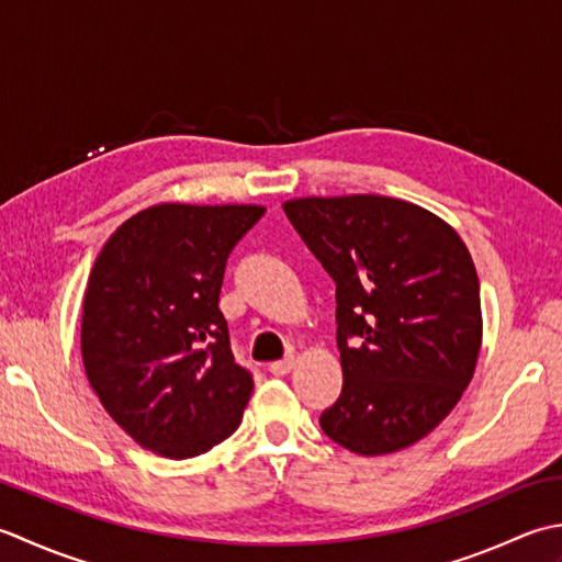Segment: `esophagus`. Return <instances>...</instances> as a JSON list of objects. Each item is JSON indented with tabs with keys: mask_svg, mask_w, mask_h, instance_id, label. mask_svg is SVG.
Here are the masks:
<instances>
[{
	"mask_svg": "<svg viewBox=\"0 0 562 562\" xmlns=\"http://www.w3.org/2000/svg\"><path fill=\"white\" fill-rule=\"evenodd\" d=\"M293 366H295V357H293V353H289V357L273 361V363L269 366V371H271L273 375H285V373H289V371L293 369Z\"/></svg>",
	"mask_w": 562,
	"mask_h": 562,
	"instance_id": "obj_1",
	"label": "esophagus"
}]
</instances>
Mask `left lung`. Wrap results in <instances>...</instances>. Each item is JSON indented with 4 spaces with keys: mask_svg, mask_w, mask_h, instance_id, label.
Instances as JSON below:
<instances>
[{
    "mask_svg": "<svg viewBox=\"0 0 562 562\" xmlns=\"http://www.w3.org/2000/svg\"><path fill=\"white\" fill-rule=\"evenodd\" d=\"M283 211L337 283L345 385L319 427L361 456L407 449L475 371L483 317L463 239L419 205L371 193L295 199Z\"/></svg>",
    "mask_w": 562,
    "mask_h": 562,
    "instance_id": "obj_1",
    "label": "left lung"
}]
</instances>
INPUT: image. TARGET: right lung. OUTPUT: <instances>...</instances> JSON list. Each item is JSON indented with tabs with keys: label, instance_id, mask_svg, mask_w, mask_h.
<instances>
[{
	"label": "right lung",
	"instance_id": "1",
	"mask_svg": "<svg viewBox=\"0 0 562 562\" xmlns=\"http://www.w3.org/2000/svg\"><path fill=\"white\" fill-rule=\"evenodd\" d=\"M261 205L159 203L128 217L89 273L82 361L113 422L159 456L193 458L243 422L251 373L217 301Z\"/></svg>",
	"mask_w": 562,
	"mask_h": 562
}]
</instances>
